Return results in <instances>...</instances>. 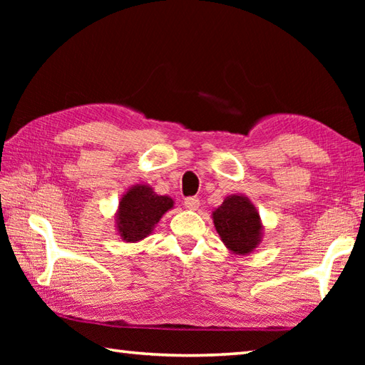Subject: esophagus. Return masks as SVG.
<instances>
[{
    "instance_id": "obj_1",
    "label": "esophagus",
    "mask_w": 365,
    "mask_h": 365,
    "mask_svg": "<svg viewBox=\"0 0 365 365\" xmlns=\"http://www.w3.org/2000/svg\"><path fill=\"white\" fill-rule=\"evenodd\" d=\"M183 205H185V208H188V210H197L200 202L197 197H187L183 200Z\"/></svg>"
}]
</instances>
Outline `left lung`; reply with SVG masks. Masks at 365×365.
I'll return each mask as SVG.
<instances>
[{"label":"left lung","mask_w":365,"mask_h":365,"mask_svg":"<svg viewBox=\"0 0 365 365\" xmlns=\"http://www.w3.org/2000/svg\"><path fill=\"white\" fill-rule=\"evenodd\" d=\"M215 229L230 252L247 255L262 243L263 224L257 208L243 195H230L212 212Z\"/></svg>","instance_id":"8db88e82"}]
</instances>
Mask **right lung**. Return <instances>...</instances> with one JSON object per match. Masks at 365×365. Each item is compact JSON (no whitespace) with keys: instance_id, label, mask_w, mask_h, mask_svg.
Listing matches in <instances>:
<instances>
[{"instance_id":"1","label":"right lung","mask_w":365,"mask_h":365,"mask_svg":"<svg viewBox=\"0 0 365 365\" xmlns=\"http://www.w3.org/2000/svg\"><path fill=\"white\" fill-rule=\"evenodd\" d=\"M174 208V199L160 196L150 185L138 183L119 199L115 232L125 243H138L149 237L163 215Z\"/></svg>"}]
</instances>
